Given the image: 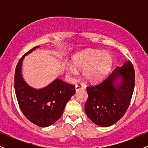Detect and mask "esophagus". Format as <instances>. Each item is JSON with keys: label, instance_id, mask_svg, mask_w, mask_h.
<instances>
[{"label": "esophagus", "instance_id": "obj_1", "mask_svg": "<svg viewBox=\"0 0 148 148\" xmlns=\"http://www.w3.org/2000/svg\"><path fill=\"white\" fill-rule=\"evenodd\" d=\"M83 88H84V86H83V85L81 84H76V86H75V90H76V91L79 90L83 89Z\"/></svg>", "mask_w": 148, "mask_h": 148}]
</instances>
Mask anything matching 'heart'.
Returning a JSON list of instances; mask_svg holds the SVG:
<instances>
[{
	"instance_id": "1",
	"label": "heart",
	"mask_w": 148,
	"mask_h": 148,
	"mask_svg": "<svg viewBox=\"0 0 148 148\" xmlns=\"http://www.w3.org/2000/svg\"><path fill=\"white\" fill-rule=\"evenodd\" d=\"M72 63L74 67L70 66L67 69L70 75L76 74V69H83L84 79L88 82L95 83L103 79L109 74L113 58L109 53L88 49L76 54Z\"/></svg>"
}]
</instances>
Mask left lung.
I'll return each mask as SVG.
<instances>
[{
  "label": "left lung",
  "instance_id": "8db88e82",
  "mask_svg": "<svg viewBox=\"0 0 148 148\" xmlns=\"http://www.w3.org/2000/svg\"><path fill=\"white\" fill-rule=\"evenodd\" d=\"M120 79V82L116 81ZM135 86L133 64L127 60L117 67L100 84L86 88L88 97L85 105L88 117L95 125L109 127L120 120L130 106Z\"/></svg>",
  "mask_w": 148,
  "mask_h": 148
}]
</instances>
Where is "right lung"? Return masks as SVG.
Segmentation results:
<instances>
[{"instance_id": "1", "label": "right lung", "mask_w": 148, "mask_h": 148, "mask_svg": "<svg viewBox=\"0 0 148 148\" xmlns=\"http://www.w3.org/2000/svg\"><path fill=\"white\" fill-rule=\"evenodd\" d=\"M40 46L33 47L20 58L15 69L14 90L20 109L31 123L41 127L51 125L63 113L66 103L75 93V86L56 79L47 87L35 89L25 82L21 64L25 56Z\"/></svg>"}]
</instances>
